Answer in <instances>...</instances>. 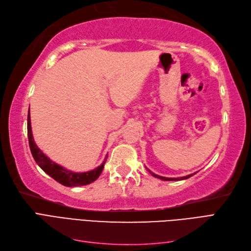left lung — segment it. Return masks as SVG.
<instances>
[{"label": "left lung", "mask_w": 251, "mask_h": 251, "mask_svg": "<svg viewBox=\"0 0 251 251\" xmlns=\"http://www.w3.org/2000/svg\"><path fill=\"white\" fill-rule=\"evenodd\" d=\"M148 171L151 174V176H154V177L159 178V179H161V180H164V181H179V180H184V179H187V178H189V177L194 176L195 174H197V173H194V174H191V175H187V176H185V177H179V178H166V177H162V176H158V175H156V174H154V173H151L150 170H148Z\"/></svg>", "instance_id": "obj_1"}]
</instances>
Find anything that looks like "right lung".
Listing matches in <instances>:
<instances>
[{"label": "right lung", "mask_w": 251, "mask_h": 251, "mask_svg": "<svg viewBox=\"0 0 251 251\" xmlns=\"http://www.w3.org/2000/svg\"><path fill=\"white\" fill-rule=\"evenodd\" d=\"M27 133H28V140H29V147L31 154L34 158L35 162L40 168L48 174L50 177H52L58 183L63 184L65 186H82L92 183L98 177L100 176V174L103 170V166L107 160L108 155L105 156L103 162L98 168L85 172V173H74L72 171L67 170L63 166L58 165L57 163L53 162L52 160L45 155L43 151L37 148V146L34 142L32 131H31V119H30V111L28 112V118H27Z\"/></svg>", "instance_id": "1"}]
</instances>
